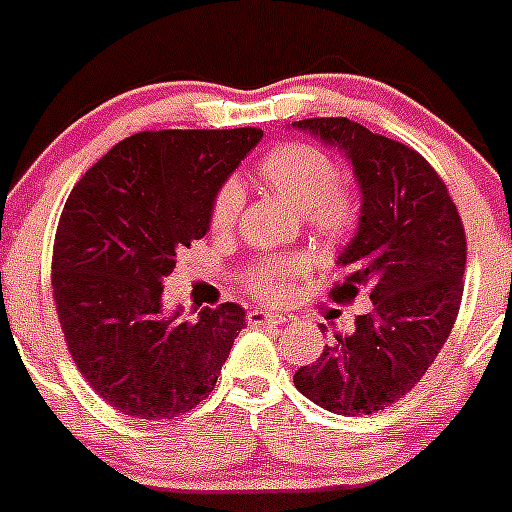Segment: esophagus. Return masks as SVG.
<instances>
[{
	"mask_svg": "<svg viewBox=\"0 0 512 512\" xmlns=\"http://www.w3.org/2000/svg\"><path fill=\"white\" fill-rule=\"evenodd\" d=\"M284 322V317L276 312H266V309H251L248 312V325L251 327H276Z\"/></svg>",
	"mask_w": 512,
	"mask_h": 512,
	"instance_id": "obj_1",
	"label": "esophagus"
}]
</instances>
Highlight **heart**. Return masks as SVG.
I'll return each mask as SVG.
<instances>
[{
    "instance_id": "obj_1",
    "label": "heart",
    "mask_w": 512,
    "mask_h": 512,
    "mask_svg": "<svg viewBox=\"0 0 512 512\" xmlns=\"http://www.w3.org/2000/svg\"><path fill=\"white\" fill-rule=\"evenodd\" d=\"M259 180L287 200L294 210L307 215L309 225L325 238H342L353 228L358 205L348 187L337 182V167L322 149L302 142H287L271 149L259 164ZM241 187L225 182L215 192L210 205L213 231H228L241 213ZM302 274V264L294 259H269L253 266L246 284L256 297L281 299L287 294L289 279Z\"/></svg>"
}]
</instances>
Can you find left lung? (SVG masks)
<instances>
[{"mask_svg": "<svg viewBox=\"0 0 512 512\" xmlns=\"http://www.w3.org/2000/svg\"><path fill=\"white\" fill-rule=\"evenodd\" d=\"M292 126L353 167L358 231L337 256L345 281L330 297L368 292L373 302L353 335H335L294 373V386L332 414H375L421 381L452 332L467 264L462 220L434 167L406 144L342 116Z\"/></svg>", "mask_w": 512, "mask_h": 512, "instance_id": "8db88e82", "label": "left lung"}]
</instances>
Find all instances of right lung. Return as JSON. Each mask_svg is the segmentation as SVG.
<instances>
[{
	"label": "right lung",
	"mask_w": 512,
	"mask_h": 512,
	"mask_svg": "<svg viewBox=\"0 0 512 512\" xmlns=\"http://www.w3.org/2000/svg\"><path fill=\"white\" fill-rule=\"evenodd\" d=\"M261 129L142 131L73 187L53 248L60 327L88 386L119 414L175 419L210 396L246 325L225 302L180 320L162 304L177 251L210 231V205Z\"/></svg>",
	"instance_id": "right-lung-1"
}]
</instances>
